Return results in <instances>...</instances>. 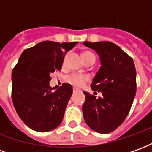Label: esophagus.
Wrapping results in <instances>:
<instances>
[{
    "label": "esophagus",
    "instance_id": "1",
    "mask_svg": "<svg viewBox=\"0 0 152 152\" xmlns=\"http://www.w3.org/2000/svg\"><path fill=\"white\" fill-rule=\"evenodd\" d=\"M77 91H78V90H77L76 89H73V93H76L77 92Z\"/></svg>",
    "mask_w": 152,
    "mask_h": 152
}]
</instances>
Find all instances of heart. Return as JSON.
<instances>
[{
	"label": "heart",
	"mask_w": 152,
	"mask_h": 152,
	"mask_svg": "<svg viewBox=\"0 0 152 152\" xmlns=\"http://www.w3.org/2000/svg\"><path fill=\"white\" fill-rule=\"evenodd\" d=\"M94 56V54L91 52L89 51H85L82 53V58L85 61L86 58H88L89 57ZM95 57V56H94ZM66 63V58L63 59V65L64 66ZM89 77L87 75H84V74H78V73H73L71 74L66 78V82L70 84L71 86L76 88H82L83 86L86 85L87 81H89Z\"/></svg>",
	"instance_id": "heart-1"
}]
</instances>
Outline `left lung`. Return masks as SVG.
I'll return each instance as SVG.
<instances>
[{
	"label": "left lung",
	"instance_id": "1",
	"mask_svg": "<svg viewBox=\"0 0 152 152\" xmlns=\"http://www.w3.org/2000/svg\"><path fill=\"white\" fill-rule=\"evenodd\" d=\"M83 44L100 58L101 66L93 80L91 89L102 94L96 99L84 91V119L94 131L108 134L124 122L134 102L137 89L134 63L130 56L110 41Z\"/></svg>",
	"mask_w": 152,
	"mask_h": 152
}]
</instances>
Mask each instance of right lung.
<instances>
[{"label":"right lung","instance_id":"right-lung-1","mask_svg":"<svg viewBox=\"0 0 152 152\" xmlns=\"http://www.w3.org/2000/svg\"><path fill=\"white\" fill-rule=\"evenodd\" d=\"M77 42L45 40L22 53L12 72V100L18 116L28 127L48 132L63 121L72 94V86L64 83L53 92L51 74L60 71L65 54Z\"/></svg>","mask_w":152,"mask_h":152}]
</instances>
